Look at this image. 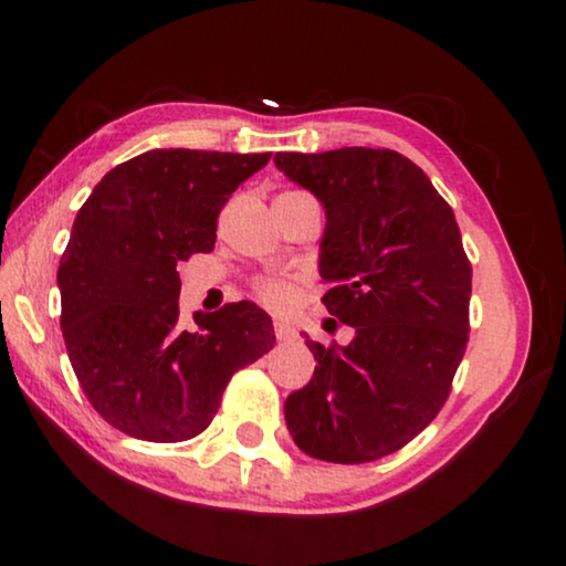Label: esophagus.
I'll return each instance as SVG.
<instances>
[{
  "instance_id": "34e87169",
  "label": "esophagus",
  "mask_w": 566,
  "mask_h": 566,
  "mask_svg": "<svg viewBox=\"0 0 566 566\" xmlns=\"http://www.w3.org/2000/svg\"><path fill=\"white\" fill-rule=\"evenodd\" d=\"M275 337L281 339V343H291V339H296V329H293L289 322H275Z\"/></svg>"
}]
</instances>
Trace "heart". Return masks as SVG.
Masks as SVG:
<instances>
[{
	"mask_svg": "<svg viewBox=\"0 0 566 566\" xmlns=\"http://www.w3.org/2000/svg\"><path fill=\"white\" fill-rule=\"evenodd\" d=\"M258 296L273 308H285L291 304L293 291L283 277H262L258 281Z\"/></svg>",
	"mask_w": 566,
	"mask_h": 566,
	"instance_id": "obj_1",
	"label": "heart"
}]
</instances>
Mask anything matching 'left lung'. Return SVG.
<instances>
[{
  "label": "left lung",
  "mask_w": 566,
  "mask_h": 566,
  "mask_svg": "<svg viewBox=\"0 0 566 566\" xmlns=\"http://www.w3.org/2000/svg\"><path fill=\"white\" fill-rule=\"evenodd\" d=\"M275 167L324 206L322 304L355 329L345 347L306 339L316 368L285 399V424L312 459H384L436 420L467 353L459 223L428 175L391 149L281 151Z\"/></svg>",
  "instance_id": "obj_1"
}]
</instances>
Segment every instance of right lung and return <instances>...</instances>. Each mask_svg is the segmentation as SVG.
Returning <instances> with one entry per match:
<instances>
[{
	"instance_id": "1",
	"label": "right lung",
	"mask_w": 566,
	"mask_h": 566,
	"mask_svg": "<svg viewBox=\"0 0 566 566\" xmlns=\"http://www.w3.org/2000/svg\"><path fill=\"white\" fill-rule=\"evenodd\" d=\"M270 154L154 149L113 167L76 213L59 265L61 332L90 405L151 443L196 438L239 368L275 345L252 301L180 327L177 262L211 252L231 192Z\"/></svg>"
}]
</instances>
